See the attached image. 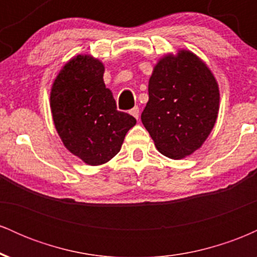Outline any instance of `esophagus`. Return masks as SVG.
I'll return each mask as SVG.
<instances>
[{"mask_svg": "<svg viewBox=\"0 0 257 257\" xmlns=\"http://www.w3.org/2000/svg\"><path fill=\"white\" fill-rule=\"evenodd\" d=\"M131 114L133 117H135V118L139 119V116H140V111H139V107L138 106H135V107H133L131 110Z\"/></svg>", "mask_w": 257, "mask_h": 257, "instance_id": "obj_1", "label": "esophagus"}]
</instances>
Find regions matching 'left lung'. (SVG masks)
<instances>
[{
  "mask_svg": "<svg viewBox=\"0 0 257 257\" xmlns=\"http://www.w3.org/2000/svg\"><path fill=\"white\" fill-rule=\"evenodd\" d=\"M219 87L208 66L193 53L167 55L149 82L141 120L161 153L173 159L202 146L216 122Z\"/></svg>",
  "mask_w": 257,
  "mask_h": 257,
  "instance_id": "8db88e82",
  "label": "left lung"
}]
</instances>
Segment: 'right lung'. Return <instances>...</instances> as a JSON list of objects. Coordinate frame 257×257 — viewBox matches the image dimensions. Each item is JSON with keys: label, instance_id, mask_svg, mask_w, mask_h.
<instances>
[{"label": "right lung", "instance_id": "1", "mask_svg": "<svg viewBox=\"0 0 257 257\" xmlns=\"http://www.w3.org/2000/svg\"><path fill=\"white\" fill-rule=\"evenodd\" d=\"M104 65L89 55L71 59L51 91L55 128L70 152L90 166L108 162L119 152L137 119L117 110L104 83Z\"/></svg>", "mask_w": 257, "mask_h": 257}]
</instances>
